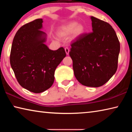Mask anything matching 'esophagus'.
<instances>
[{"label":"esophagus","instance_id":"obj_1","mask_svg":"<svg viewBox=\"0 0 132 132\" xmlns=\"http://www.w3.org/2000/svg\"><path fill=\"white\" fill-rule=\"evenodd\" d=\"M64 50H65V52H66V55H69V51H70V50H69V48H68V47H66L65 48H64Z\"/></svg>","mask_w":132,"mask_h":132}]
</instances>
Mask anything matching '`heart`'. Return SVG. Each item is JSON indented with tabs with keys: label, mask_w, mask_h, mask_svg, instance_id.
I'll list each match as a JSON object with an SVG mask.
<instances>
[{
	"label": "heart",
	"mask_w": 132,
	"mask_h": 132,
	"mask_svg": "<svg viewBox=\"0 0 132 132\" xmlns=\"http://www.w3.org/2000/svg\"><path fill=\"white\" fill-rule=\"evenodd\" d=\"M85 31L84 27L80 24H77V22L73 21L64 26L57 31V34L60 37L64 38L69 36L73 34L74 38L81 36Z\"/></svg>",
	"instance_id": "1"
}]
</instances>
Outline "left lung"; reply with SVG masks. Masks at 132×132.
I'll list each match as a JSON object with an SVG mask.
<instances>
[{
  "instance_id": "1",
  "label": "left lung",
  "mask_w": 132,
  "mask_h": 132,
  "mask_svg": "<svg viewBox=\"0 0 132 132\" xmlns=\"http://www.w3.org/2000/svg\"><path fill=\"white\" fill-rule=\"evenodd\" d=\"M91 19L93 32L82 34L73 41L69 55L79 82L98 87L117 71L120 43L110 24L93 16Z\"/></svg>"
}]
</instances>
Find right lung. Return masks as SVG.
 Listing matches in <instances>:
<instances>
[{"instance_id": "obj_1", "label": "right lung", "mask_w": 132, "mask_h": 132, "mask_svg": "<svg viewBox=\"0 0 132 132\" xmlns=\"http://www.w3.org/2000/svg\"><path fill=\"white\" fill-rule=\"evenodd\" d=\"M42 19L24 24L13 39L11 67L20 85L34 93L44 92L54 82L56 68L66 56L63 47L52 51L45 44L46 34L40 30Z\"/></svg>"}]
</instances>
